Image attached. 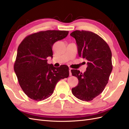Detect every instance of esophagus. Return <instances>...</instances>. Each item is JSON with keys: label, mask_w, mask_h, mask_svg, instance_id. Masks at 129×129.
<instances>
[{"label": "esophagus", "mask_w": 129, "mask_h": 129, "mask_svg": "<svg viewBox=\"0 0 129 129\" xmlns=\"http://www.w3.org/2000/svg\"><path fill=\"white\" fill-rule=\"evenodd\" d=\"M71 70H72V68H69V72H70V76H72V73H71Z\"/></svg>", "instance_id": "1"}]
</instances>
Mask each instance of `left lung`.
<instances>
[{
	"mask_svg": "<svg viewBox=\"0 0 129 129\" xmlns=\"http://www.w3.org/2000/svg\"><path fill=\"white\" fill-rule=\"evenodd\" d=\"M70 35L76 39L79 56L88 61L83 73L71 70L72 76L78 79V84L72 92L81 101H92L102 93L108 82L113 70L111 51L101 37L91 31L76 30Z\"/></svg>",
	"mask_w": 129,
	"mask_h": 129,
	"instance_id": "8db88e82",
	"label": "left lung"
}]
</instances>
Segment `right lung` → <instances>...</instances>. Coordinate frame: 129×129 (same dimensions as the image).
Wrapping results in <instances>:
<instances>
[{
	"instance_id": "right-lung-1",
	"label": "right lung",
	"mask_w": 129,
	"mask_h": 129,
	"mask_svg": "<svg viewBox=\"0 0 129 129\" xmlns=\"http://www.w3.org/2000/svg\"><path fill=\"white\" fill-rule=\"evenodd\" d=\"M68 31L47 30L27 36L19 45L14 69L19 85L28 97L41 101L52 95L59 80L69 76L66 65L48 64L54 43L65 38Z\"/></svg>"
}]
</instances>
